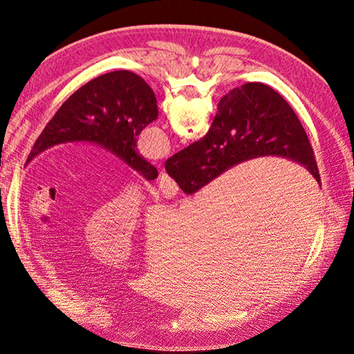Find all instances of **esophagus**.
<instances>
[{
    "label": "esophagus",
    "instance_id": "1",
    "mask_svg": "<svg viewBox=\"0 0 354 354\" xmlns=\"http://www.w3.org/2000/svg\"><path fill=\"white\" fill-rule=\"evenodd\" d=\"M158 187L160 195H162L165 199H171L177 195L178 192V186L176 185V181L171 178L165 171H160L159 176V181H158Z\"/></svg>",
    "mask_w": 354,
    "mask_h": 354
}]
</instances>
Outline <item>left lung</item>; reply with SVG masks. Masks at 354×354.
<instances>
[{
  "instance_id": "obj_1",
  "label": "left lung",
  "mask_w": 354,
  "mask_h": 354,
  "mask_svg": "<svg viewBox=\"0 0 354 354\" xmlns=\"http://www.w3.org/2000/svg\"><path fill=\"white\" fill-rule=\"evenodd\" d=\"M158 118L152 88L130 71H113L91 80L75 91L51 118L26 159L29 164L47 149L87 142L99 145L155 180L158 169L138 153L137 136Z\"/></svg>"
}]
</instances>
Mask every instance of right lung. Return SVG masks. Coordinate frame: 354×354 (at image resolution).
I'll use <instances>...</instances> for the list:
<instances>
[{
	"mask_svg": "<svg viewBox=\"0 0 354 354\" xmlns=\"http://www.w3.org/2000/svg\"><path fill=\"white\" fill-rule=\"evenodd\" d=\"M259 156H282L320 176L315 152L291 106L272 87L248 82L220 100L209 131L167 159L165 169L187 195L224 171Z\"/></svg>",
	"mask_w": 354,
	"mask_h": 354,
	"instance_id": "1",
	"label": "right lung"
}]
</instances>
